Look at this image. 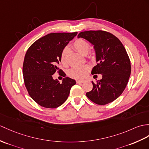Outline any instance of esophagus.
<instances>
[{
	"label": "esophagus",
	"instance_id": "1",
	"mask_svg": "<svg viewBox=\"0 0 149 149\" xmlns=\"http://www.w3.org/2000/svg\"><path fill=\"white\" fill-rule=\"evenodd\" d=\"M84 81H81V80H77L76 81V82L77 83V84H81V83H83Z\"/></svg>",
	"mask_w": 149,
	"mask_h": 149
}]
</instances>
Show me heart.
<instances>
[{"label": "heart", "mask_w": 149, "mask_h": 149, "mask_svg": "<svg viewBox=\"0 0 149 149\" xmlns=\"http://www.w3.org/2000/svg\"><path fill=\"white\" fill-rule=\"evenodd\" d=\"M73 47L74 49L83 55H86L90 49V44L88 40L82 38L76 39L73 43ZM69 49L67 47H64L61 51L60 54V61L63 65L67 63V57ZM90 58H93L94 56L92 54L89 56ZM90 70V67L88 65H85L80 67H73L69 69L67 71V75L70 77L75 79H84Z\"/></svg>", "instance_id": "heart-1"}]
</instances>
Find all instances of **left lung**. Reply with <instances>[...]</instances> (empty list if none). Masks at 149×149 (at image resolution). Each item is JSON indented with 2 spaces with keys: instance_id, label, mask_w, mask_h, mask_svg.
I'll list each match as a JSON object with an SVG mask.
<instances>
[{
  "instance_id": "obj_1",
  "label": "left lung",
  "mask_w": 149,
  "mask_h": 149,
  "mask_svg": "<svg viewBox=\"0 0 149 149\" xmlns=\"http://www.w3.org/2000/svg\"><path fill=\"white\" fill-rule=\"evenodd\" d=\"M78 37L94 46L97 65L91 74L102 75L101 80L92 82V90L86 93V96L100 105L112 102L125 89L131 74L130 60L125 48L118 38L106 31H84Z\"/></svg>"
}]
</instances>
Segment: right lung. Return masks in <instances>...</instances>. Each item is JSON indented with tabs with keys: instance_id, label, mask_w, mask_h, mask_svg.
I'll return each mask as SVG.
<instances>
[{
	"instance_id": "1",
	"label": "right lung",
	"mask_w": 149,
	"mask_h": 149,
	"mask_svg": "<svg viewBox=\"0 0 149 149\" xmlns=\"http://www.w3.org/2000/svg\"><path fill=\"white\" fill-rule=\"evenodd\" d=\"M77 34L51 33L37 40L28 49L23 65L24 82L30 97L39 105L49 109L61 105L75 84V81L68 77L60 83L54 80L53 75L55 72L65 74L59 68L60 54Z\"/></svg>"
}]
</instances>
